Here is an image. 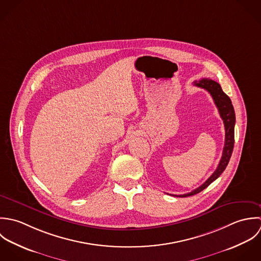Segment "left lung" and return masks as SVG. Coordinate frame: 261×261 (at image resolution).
<instances>
[{
	"instance_id": "left-lung-1",
	"label": "left lung",
	"mask_w": 261,
	"mask_h": 261,
	"mask_svg": "<svg viewBox=\"0 0 261 261\" xmlns=\"http://www.w3.org/2000/svg\"><path fill=\"white\" fill-rule=\"evenodd\" d=\"M194 85L208 91L214 100V103L216 105V107L218 108V111L220 113V116H221V118L224 122V126H225V144H224L223 154L221 157V160L218 164L217 169L213 172V174L202 186H200L196 190L192 191L191 193L177 196V197H181V198L199 194L200 192H202L203 190H205L207 187H208L214 180H216L222 174V172L225 170L226 166L228 165V162L231 158L233 148H234L235 112H234V108H233V105H232L230 98L222 91L221 86L215 81H212L208 79H203L199 82H197V81L194 82Z\"/></svg>"
}]
</instances>
